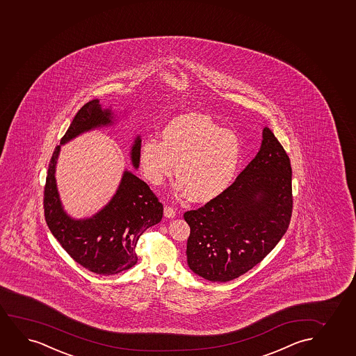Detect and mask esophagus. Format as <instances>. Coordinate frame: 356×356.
Listing matches in <instances>:
<instances>
[{
    "instance_id": "34e87169",
    "label": "esophagus",
    "mask_w": 356,
    "mask_h": 356,
    "mask_svg": "<svg viewBox=\"0 0 356 356\" xmlns=\"http://www.w3.org/2000/svg\"><path fill=\"white\" fill-rule=\"evenodd\" d=\"M164 216H165L167 218H174L176 216L175 209L172 207H164Z\"/></svg>"
}]
</instances>
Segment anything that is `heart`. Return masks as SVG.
<instances>
[{
  "label": "heart",
  "instance_id": "obj_1",
  "mask_svg": "<svg viewBox=\"0 0 356 356\" xmlns=\"http://www.w3.org/2000/svg\"><path fill=\"white\" fill-rule=\"evenodd\" d=\"M242 144L236 133L209 116L187 114L168 123L162 141L147 138L140 149L146 179L159 186L175 169L176 192L197 202L220 197L233 184L241 165Z\"/></svg>",
  "mask_w": 356,
  "mask_h": 356
}]
</instances>
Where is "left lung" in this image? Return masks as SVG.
Segmentation results:
<instances>
[{
  "label": "left lung",
  "mask_w": 356,
  "mask_h": 356,
  "mask_svg": "<svg viewBox=\"0 0 356 356\" xmlns=\"http://www.w3.org/2000/svg\"><path fill=\"white\" fill-rule=\"evenodd\" d=\"M291 212L290 159L265 127L259 152L234 184L204 207L184 212L189 268L207 281L235 280L275 248Z\"/></svg>",
  "instance_id": "1"
}]
</instances>
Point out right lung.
Listing matches in <instances>:
<instances>
[{"label": "right lung", "mask_w": 356, "mask_h": 356, "mask_svg": "<svg viewBox=\"0 0 356 356\" xmlns=\"http://www.w3.org/2000/svg\"><path fill=\"white\" fill-rule=\"evenodd\" d=\"M114 115L102 109L98 99L86 103L56 146L50 163L44 187V217L50 232L62 248L83 268L97 275H116L132 268L138 261L136 247L146 229L159 223L162 202L149 186L128 170L123 172L119 188L106 207L90 218L75 220L63 210L58 195L55 170L61 145L81 133L113 124ZM140 136L131 151L133 167L140 163Z\"/></svg>", "instance_id": "right-lung-1"}]
</instances>
